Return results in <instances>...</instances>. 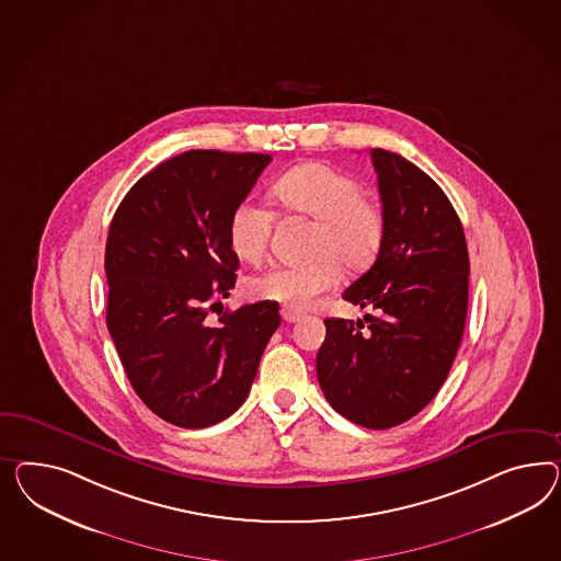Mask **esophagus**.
Instances as JSON below:
<instances>
[{"mask_svg":"<svg viewBox=\"0 0 561 561\" xmlns=\"http://www.w3.org/2000/svg\"><path fill=\"white\" fill-rule=\"evenodd\" d=\"M282 319L286 320V322H298V320L302 319V312H298V310H291V308H282Z\"/></svg>","mask_w":561,"mask_h":561,"instance_id":"obj_1","label":"esophagus"}]
</instances>
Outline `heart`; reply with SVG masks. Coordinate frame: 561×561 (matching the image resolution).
<instances>
[{
  "label": "heart",
  "mask_w": 561,
  "mask_h": 561,
  "mask_svg": "<svg viewBox=\"0 0 561 561\" xmlns=\"http://www.w3.org/2000/svg\"><path fill=\"white\" fill-rule=\"evenodd\" d=\"M272 197L288 213L319 220L314 253L320 257L302 265H275L253 277L249 291L255 298L302 310L339 286L341 263L362 270L378 255L386 218L347 171L327 163L294 167L273 182ZM272 228V210L244 197L228 218V244L241 261L257 263L267 253Z\"/></svg>",
  "instance_id": "b5f03b06"
}]
</instances>
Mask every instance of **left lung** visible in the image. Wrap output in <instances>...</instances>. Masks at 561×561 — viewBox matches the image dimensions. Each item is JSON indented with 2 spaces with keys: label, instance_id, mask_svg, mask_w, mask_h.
Wrapping results in <instances>:
<instances>
[{
  "label": "left lung",
  "instance_id": "obj_1",
  "mask_svg": "<svg viewBox=\"0 0 561 561\" xmlns=\"http://www.w3.org/2000/svg\"><path fill=\"white\" fill-rule=\"evenodd\" d=\"M386 234L378 257L343 294L374 308L327 319L317 355L324 398L365 428H390L437 396L463 336L470 257L449 197L423 169L374 149Z\"/></svg>",
  "mask_w": 561,
  "mask_h": 561
}]
</instances>
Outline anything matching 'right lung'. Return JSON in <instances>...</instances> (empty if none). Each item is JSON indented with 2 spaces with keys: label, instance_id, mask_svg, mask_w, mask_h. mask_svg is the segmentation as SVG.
Wrapping results in <instances>:
<instances>
[{
  "label": "right lung",
  "instance_id": "add662e5",
  "mask_svg": "<svg viewBox=\"0 0 561 561\" xmlns=\"http://www.w3.org/2000/svg\"><path fill=\"white\" fill-rule=\"evenodd\" d=\"M270 161L182 152L142 175L112 218L107 331L138 398L175 426L204 428L239 410L282 322L272 300L206 319L237 282L230 213Z\"/></svg>",
  "mask_w": 561,
  "mask_h": 561
}]
</instances>
